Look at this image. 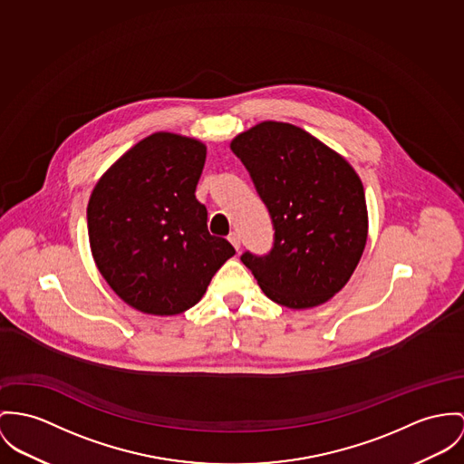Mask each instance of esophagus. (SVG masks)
<instances>
[{
    "label": "esophagus",
    "instance_id": "obj_1",
    "mask_svg": "<svg viewBox=\"0 0 464 464\" xmlns=\"http://www.w3.org/2000/svg\"><path fill=\"white\" fill-rule=\"evenodd\" d=\"M227 240L231 242V246L235 247V249L238 250L240 249V246H242V242H240V235L238 233H229V237H227Z\"/></svg>",
    "mask_w": 464,
    "mask_h": 464
}]
</instances>
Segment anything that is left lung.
Segmentation results:
<instances>
[{
  "label": "left lung",
  "instance_id": "obj_1",
  "mask_svg": "<svg viewBox=\"0 0 464 464\" xmlns=\"http://www.w3.org/2000/svg\"><path fill=\"white\" fill-rule=\"evenodd\" d=\"M265 203L274 244L240 259L263 293L291 309L314 307L343 289L367 240L362 181L334 150L305 130L263 121L231 143Z\"/></svg>",
  "mask_w": 464,
  "mask_h": 464
}]
</instances>
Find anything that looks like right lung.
Listing matches in <instances>:
<instances>
[{
  "label": "right lung",
  "mask_w": 464,
  "mask_h": 464,
  "mask_svg": "<svg viewBox=\"0 0 464 464\" xmlns=\"http://www.w3.org/2000/svg\"><path fill=\"white\" fill-rule=\"evenodd\" d=\"M205 159V144L159 132L130 148L92 192L93 259L114 293L141 313L190 309L235 254L210 235L196 199Z\"/></svg>",
  "instance_id": "add662e5"
}]
</instances>
